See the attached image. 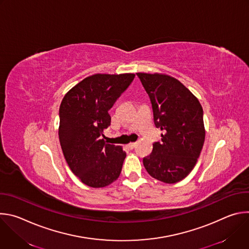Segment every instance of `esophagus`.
Returning <instances> with one entry per match:
<instances>
[{
	"label": "esophagus",
	"mask_w": 249,
	"mask_h": 249,
	"mask_svg": "<svg viewBox=\"0 0 249 249\" xmlns=\"http://www.w3.org/2000/svg\"><path fill=\"white\" fill-rule=\"evenodd\" d=\"M136 145H137V143H136V142H134V143H130V144H128V147H129L130 149H134V148L136 147Z\"/></svg>",
	"instance_id": "esophagus-1"
}]
</instances>
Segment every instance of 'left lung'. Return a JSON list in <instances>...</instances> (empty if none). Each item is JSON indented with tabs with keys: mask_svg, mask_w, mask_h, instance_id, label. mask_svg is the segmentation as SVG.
Returning a JSON list of instances; mask_svg holds the SVG:
<instances>
[{
	"mask_svg": "<svg viewBox=\"0 0 249 249\" xmlns=\"http://www.w3.org/2000/svg\"><path fill=\"white\" fill-rule=\"evenodd\" d=\"M153 108L154 123L160 129L161 141L143 159L154 178L175 183L190 173L205 141L203 108L192 92L176 79L160 74L138 73Z\"/></svg>",
	"mask_w": 249,
	"mask_h": 249,
	"instance_id": "obj_1",
	"label": "left lung"
}]
</instances>
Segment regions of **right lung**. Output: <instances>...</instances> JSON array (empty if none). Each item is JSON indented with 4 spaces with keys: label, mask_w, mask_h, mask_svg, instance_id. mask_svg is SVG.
Masks as SVG:
<instances>
[{
    "label": "right lung",
    "mask_w": 249,
    "mask_h": 249,
    "mask_svg": "<svg viewBox=\"0 0 249 249\" xmlns=\"http://www.w3.org/2000/svg\"><path fill=\"white\" fill-rule=\"evenodd\" d=\"M134 74H96L86 78L63 98L59 140L71 170L83 183L94 187L115 181L126 153L106 144L104 129L111 123L108 111L134 81Z\"/></svg>",
    "instance_id": "obj_1"
}]
</instances>
